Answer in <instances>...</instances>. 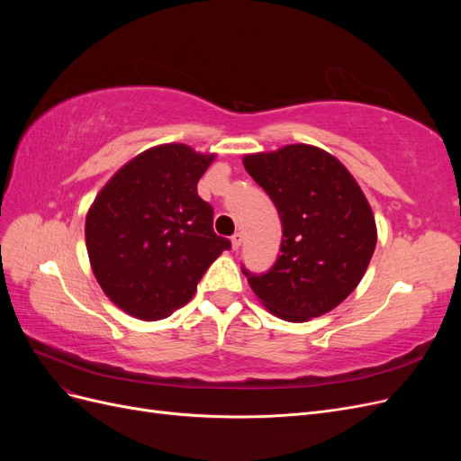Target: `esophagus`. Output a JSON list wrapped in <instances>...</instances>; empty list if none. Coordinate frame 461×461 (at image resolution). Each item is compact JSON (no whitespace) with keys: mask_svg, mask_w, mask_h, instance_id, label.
Instances as JSON below:
<instances>
[{"mask_svg":"<svg viewBox=\"0 0 461 461\" xmlns=\"http://www.w3.org/2000/svg\"><path fill=\"white\" fill-rule=\"evenodd\" d=\"M230 242H232V248H234V249H239V248L242 246V232H234Z\"/></svg>","mask_w":461,"mask_h":461,"instance_id":"obj_1","label":"esophagus"}]
</instances>
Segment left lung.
Here are the masks:
<instances>
[{"instance_id":"1","label":"left lung","mask_w":461,"mask_h":461,"mask_svg":"<svg viewBox=\"0 0 461 461\" xmlns=\"http://www.w3.org/2000/svg\"><path fill=\"white\" fill-rule=\"evenodd\" d=\"M244 167L283 225L273 267L261 275L242 267L254 294L290 323L334 310L359 285L376 246L364 192L337 158L308 144L244 156Z\"/></svg>"}]
</instances>
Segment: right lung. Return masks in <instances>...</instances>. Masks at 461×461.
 I'll return each instance as SVG.
<instances>
[{"instance_id":"add662e5","label":"right lung","mask_w":461,"mask_h":461,"mask_svg":"<svg viewBox=\"0 0 461 461\" xmlns=\"http://www.w3.org/2000/svg\"><path fill=\"white\" fill-rule=\"evenodd\" d=\"M215 156L185 144L149 148L111 176L86 215L92 271L105 296L142 321L169 317L194 296L229 239L198 180Z\"/></svg>"}]
</instances>
